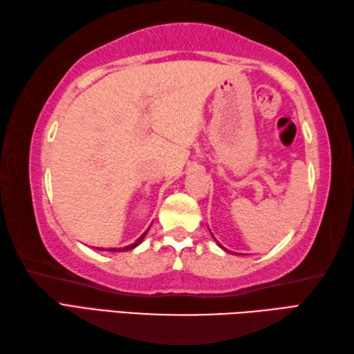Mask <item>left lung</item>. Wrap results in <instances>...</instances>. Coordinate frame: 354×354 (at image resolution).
Masks as SVG:
<instances>
[{"label": "left lung", "instance_id": "1", "mask_svg": "<svg viewBox=\"0 0 354 354\" xmlns=\"http://www.w3.org/2000/svg\"><path fill=\"white\" fill-rule=\"evenodd\" d=\"M217 244H218V246H220V248H221V249H223V250H226V249H225V248H223V246H221V244H220V243H218V241H217ZM227 252H229V250H227Z\"/></svg>", "mask_w": 354, "mask_h": 354}]
</instances>
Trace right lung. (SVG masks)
Returning a JSON list of instances; mask_svg holds the SVG:
<instances>
[{
  "instance_id": "1",
  "label": "right lung",
  "mask_w": 354,
  "mask_h": 354,
  "mask_svg": "<svg viewBox=\"0 0 354 354\" xmlns=\"http://www.w3.org/2000/svg\"><path fill=\"white\" fill-rule=\"evenodd\" d=\"M148 230H149V227H148V229L145 230V232H143L139 238H137V240H136L133 244H129V246H125V248H122V249H120V248H110V249H105V250H108V252H120V250H129V249H134L136 246H139V244L143 241V238H145V235L148 234ZM97 249H99V248H97ZM99 250H104V249L100 248Z\"/></svg>"
}]
</instances>
